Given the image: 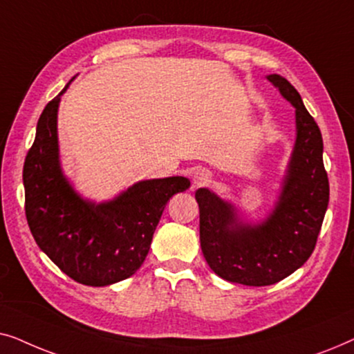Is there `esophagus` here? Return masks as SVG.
I'll return each mask as SVG.
<instances>
[{
    "label": "esophagus",
    "instance_id": "obj_1",
    "mask_svg": "<svg viewBox=\"0 0 354 354\" xmlns=\"http://www.w3.org/2000/svg\"><path fill=\"white\" fill-rule=\"evenodd\" d=\"M209 178H211L209 172L205 171V169H196L192 176V182L193 185L198 187V185H205V183L209 182Z\"/></svg>",
    "mask_w": 354,
    "mask_h": 354
}]
</instances>
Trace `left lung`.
<instances>
[{"instance_id":"8db88e82","label":"left lung","mask_w":354,"mask_h":354,"mask_svg":"<svg viewBox=\"0 0 354 354\" xmlns=\"http://www.w3.org/2000/svg\"><path fill=\"white\" fill-rule=\"evenodd\" d=\"M268 80L295 108L297 138L277 201L266 219L245 222L236 207L198 188L200 241L206 263L227 282L264 287L277 283L309 259L328 205L322 135L301 96L282 75Z\"/></svg>"}]
</instances>
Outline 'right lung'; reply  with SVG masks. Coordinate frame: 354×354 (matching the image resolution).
Instances as JSON below:
<instances>
[{
    "label": "right lung",
    "mask_w": 354,
    "mask_h": 354,
    "mask_svg": "<svg viewBox=\"0 0 354 354\" xmlns=\"http://www.w3.org/2000/svg\"><path fill=\"white\" fill-rule=\"evenodd\" d=\"M69 84L43 109L24 162L26 216L37 245L62 272L79 283L104 287L137 272L167 201L185 192L190 180L151 178L109 201L85 200L64 176L59 159L57 109Z\"/></svg>",
    "instance_id": "1"
}]
</instances>
